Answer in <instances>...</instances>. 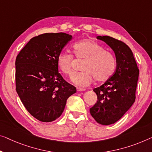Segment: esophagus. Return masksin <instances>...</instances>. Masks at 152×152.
<instances>
[{"instance_id":"obj_1","label":"esophagus","mask_w":152,"mask_h":152,"mask_svg":"<svg viewBox=\"0 0 152 152\" xmlns=\"http://www.w3.org/2000/svg\"><path fill=\"white\" fill-rule=\"evenodd\" d=\"M86 89H83V88H77V91H85Z\"/></svg>"}]
</instances>
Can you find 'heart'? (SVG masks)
Masks as SVG:
<instances>
[{"mask_svg":"<svg viewBox=\"0 0 152 152\" xmlns=\"http://www.w3.org/2000/svg\"><path fill=\"white\" fill-rule=\"evenodd\" d=\"M74 56L84 59L81 67L83 72L74 74L71 81L79 87H88L95 78L98 82H104L110 78L116 69V58L110 52L98 43L91 39H83L72 46ZM58 68L63 74L69 76L72 72V56L61 53L56 58Z\"/></svg>","mask_w":152,"mask_h":152,"instance_id":"heart-1","label":"heart"}]
</instances>
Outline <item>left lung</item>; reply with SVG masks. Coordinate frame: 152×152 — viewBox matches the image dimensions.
<instances>
[{
    "label": "left lung",
    "mask_w": 152,
    "mask_h": 152,
    "mask_svg": "<svg viewBox=\"0 0 152 152\" xmlns=\"http://www.w3.org/2000/svg\"><path fill=\"white\" fill-rule=\"evenodd\" d=\"M114 52L116 71L102 85L95 88L98 99L90 113L98 124L108 126L123 117L135 102L139 70L131 49L110 36H98Z\"/></svg>",
    "instance_id": "obj_1"
}]
</instances>
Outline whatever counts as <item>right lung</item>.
Listing matches in <instances>:
<instances>
[{
  "mask_svg": "<svg viewBox=\"0 0 152 152\" xmlns=\"http://www.w3.org/2000/svg\"><path fill=\"white\" fill-rule=\"evenodd\" d=\"M72 39L65 33H44L33 37L15 60L16 91L35 118L50 122L64 110L67 98L76 92L58 73V54Z\"/></svg>",
  "mask_w": 152,
  "mask_h": 152,
  "instance_id": "1",
  "label": "right lung"
}]
</instances>
